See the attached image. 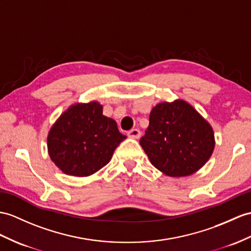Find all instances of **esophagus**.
<instances>
[{"label": "esophagus", "mask_w": 251, "mask_h": 251, "mask_svg": "<svg viewBox=\"0 0 251 251\" xmlns=\"http://www.w3.org/2000/svg\"><path fill=\"white\" fill-rule=\"evenodd\" d=\"M140 135H142V133H140V131L137 129H133V130L127 132V136H129L130 138H133V139H138L140 137Z\"/></svg>", "instance_id": "34e87169"}]
</instances>
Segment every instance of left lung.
Segmentation results:
<instances>
[{
	"mask_svg": "<svg viewBox=\"0 0 251 251\" xmlns=\"http://www.w3.org/2000/svg\"><path fill=\"white\" fill-rule=\"evenodd\" d=\"M140 146L151 164L164 175L181 178L204 166L214 148L212 126L188 102L176 99L151 109Z\"/></svg>",
	"mask_w": 251,
	"mask_h": 251,
	"instance_id": "1",
	"label": "left lung"
}]
</instances>
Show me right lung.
<instances>
[{
	"label": "right lung",
	"mask_w": 251,
	"mask_h": 251,
	"mask_svg": "<svg viewBox=\"0 0 251 251\" xmlns=\"http://www.w3.org/2000/svg\"><path fill=\"white\" fill-rule=\"evenodd\" d=\"M126 138L117 122L103 115L99 102H77L51 126L47 137L48 153L64 174L88 176L109 163Z\"/></svg>",
	"instance_id": "add662e5"
}]
</instances>
